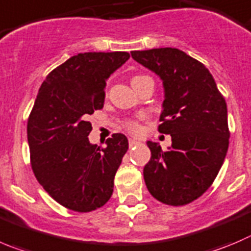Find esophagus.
I'll use <instances>...</instances> for the list:
<instances>
[{
	"mask_svg": "<svg viewBox=\"0 0 251 251\" xmlns=\"http://www.w3.org/2000/svg\"><path fill=\"white\" fill-rule=\"evenodd\" d=\"M138 144H139V142H137V140L129 139V147H130V148L135 147V145H138Z\"/></svg>",
	"mask_w": 251,
	"mask_h": 251,
	"instance_id": "obj_1",
	"label": "esophagus"
}]
</instances>
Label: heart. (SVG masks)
Returning a JSON list of instances; mask_svg holds the SVG:
<instances>
[{
    "label": "heart",
    "mask_w": 251,
    "mask_h": 251,
    "mask_svg": "<svg viewBox=\"0 0 251 251\" xmlns=\"http://www.w3.org/2000/svg\"><path fill=\"white\" fill-rule=\"evenodd\" d=\"M142 77H145V76L144 75L134 76V77L132 78V83L134 82V81L139 80V78H142ZM123 126H124V128H126V129H127L129 133H132V134H138V133L142 130L140 124L138 123L137 121H134V119H127V121H124Z\"/></svg>",
    "instance_id": "heart-1"
}]
</instances>
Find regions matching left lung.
Here are the masks:
<instances>
[{"label":"left lung","instance_id":"obj_1","mask_svg":"<svg viewBox=\"0 0 251 251\" xmlns=\"http://www.w3.org/2000/svg\"><path fill=\"white\" fill-rule=\"evenodd\" d=\"M132 58L163 80L165 100L157 130L171 135L166 151L148 142L144 180L154 199L185 206L213 183L228 151L226 103L208 69L176 48L135 50Z\"/></svg>","mask_w":251,"mask_h":251}]
</instances>
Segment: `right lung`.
I'll return each instance as SVG.
<instances>
[{
	"mask_svg": "<svg viewBox=\"0 0 251 251\" xmlns=\"http://www.w3.org/2000/svg\"><path fill=\"white\" fill-rule=\"evenodd\" d=\"M129 52H83L55 68L42 83L27 124L30 165L58 203L86 213L108 202L117 170L128 150L124 134L107 147L88 140V117L103 108L106 80Z\"/></svg>",
	"mask_w": 251,
	"mask_h": 251,
	"instance_id": "right-lung-1",
	"label": "right lung"
}]
</instances>
